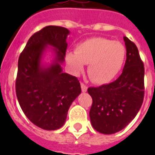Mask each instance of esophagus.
I'll return each instance as SVG.
<instances>
[{
  "mask_svg": "<svg viewBox=\"0 0 155 155\" xmlns=\"http://www.w3.org/2000/svg\"><path fill=\"white\" fill-rule=\"evenodd\" d=\"M81 90H82V91H83V92H86V91H87V86H86L84 83H81Z\"/></svg>",
  "mask_w": 155,
  "mask_h": 155,
  "instance_id": "esophagus-1",
  "label": "esophagus"
}]
</instances>
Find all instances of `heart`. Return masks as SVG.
<instances>
[{
  "mask_svg": "<svg viewBox=\"0 0 155 155\" xmlns=\"http://www.w3.org/2000/svg\"><path fill=\"white\" fill-rule=\"evenodd\" d=\"M126 51L119 41L101 37L88 39L78 45L75 52H68L66 61L75 74L88 64L87 73L96 84H106L120 73L125 61Z\"/></svg>",
  "mask_w": 155,
  "mask_h": 155,
  "instance_id": "1",
  "label": "heart"
}]
</instances>
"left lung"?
<instances>
[{
  "instance_id": "1",
  "label": "left lung",
  "mask_w": 155,
  "mask_h": 155,
  "mask_svg": "<svg viewBox=\"0 0 155 155\" xmlns=\"http://www.w3.org/2000/svg\"><path fill=\"white\" fill-rule=\"evenodd\" d=\"M126 61L116 81L99 87H90L92 97L90 110L91 124L104 134L119 132L134 119L143 104L144 67L135 44L124 37Z\"/></svg>"
}]
</instances>
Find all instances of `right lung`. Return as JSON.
Segmentation results:
<instances>
[{
  "mask_svg": "<svg viewBox=\"0 0 155 155\" xmlns=\"http://www.w3.org/2000/svg\"><path fill=\"white\" fill-rule=\"evenodd\" d=\"M69 30L48 25L29 39L20 54L15 92L25 116L36 126L55 130L64 125L68 110L81 93L75 76L62 71L67 49ZM51 46L55 53L52 63H42L44 51Z\"/></svg>",
  "mask_w": 155,
  "mask_h": 155,
  "instance_id": "obj_1",
  "label": "right lung"
}]
</instances>
